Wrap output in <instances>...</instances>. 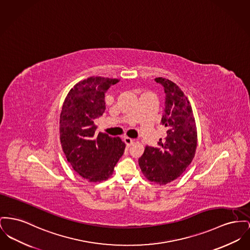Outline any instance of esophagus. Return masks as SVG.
Listing matches in <instances>:
<instances>
[{
    "label": "esophagus",
    "mask_w": 250,
    "mask_h": 250,
    "mask_svg": "<svg viewBox=\"0 0 250 250\" xmlns=\"http://www.w3.org/2000/svg\"><path fill=\"white\" fill-rule=\"evenodd\" d=\"M124 142L125 143L126 146H132L133 143H134V140L128 138V137H125V138H124Z\"/></svg>",
    "instance_id": "1"
}]
</instances>
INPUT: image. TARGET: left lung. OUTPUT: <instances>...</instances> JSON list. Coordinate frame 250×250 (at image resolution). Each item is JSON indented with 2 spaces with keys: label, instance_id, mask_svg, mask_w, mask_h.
Listing matches in <instances>:
<instances>
[{
  "label": "left lung",
  "instance_id": "8db88e82",
  "mask_svg": "<svg viewBox=\"0 0 250 250\" xmlns=\"http://www.w3.org/2000/svg\"><path fill=\"white\" fill-rule=\"evenodd\" d=\"M166 94L162 125L167 136L160 139L159 147L146 146L139 159L144 176L151 182L165 185L181 176L190 165L197 146L195 120L189 99L169 79L158 77Z\"/></svg>",
  "mask_w": 250,
  "mask_h": 250
}]
</instances>
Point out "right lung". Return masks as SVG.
<instances>
[{
    "label": "right lung",
    "instance_id": "obj_1",
    "mask_svg": "<svg viewBox=\"0 0 250 250\" xmlns=\"http://www.w3.org/2000/svg\"><path fill=\"white\" fill-rule=\"evenodd\" d=\"M119 79L91 76L71 88L62 105L60 143L74 171L89 182H101L112 175L125 145L105 133L95 134L94 120L105 109L104 93Z\"/></svg>",
    "mask_w": 250,
    "mask_h": 250
}]
</instances>
